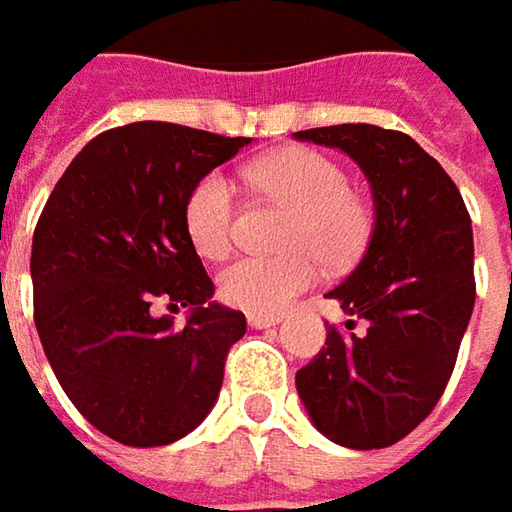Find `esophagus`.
Listing matches in <instances>:
<instances>
[{"mask_svg": "<svg viewBox=\"0 0 512 512\" xmlns=\"http://www.w3.org/2000/svg\"><path fill=\"white\" fill-rule=\"evenodd\" d=\"M279 322L276 313H247V325L250 327H273Z\"/></svg>", "mask_w": 512, "mask_h": 512, "instance_id": "obj_1", "label": "esophagus"}]
</instances>
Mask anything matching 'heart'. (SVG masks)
<instances>
[{
    "label": "heart",
    "instance_id": "1",
    "mask_svg": "<svg viewBox=\"0 0 512 512\" xmlns=\"http://www.w3.org/2000/svg\"><path fill=\"white\" fill-rule=\"evenodd\" d=\"M256 193L293 213L285 230L282 259L245 256L219 276V296L247 313H279L319 276V259L330 267L350 265L367 242L370 213L347 187L344 170L310 148L270 150L245 168ZM236 193L222 173L210 170L190 187L185 227L205 259H222L233 245Z\"/></svg>",
    "mask_w": 512,
    "mask_h": 512
}]
</instances>
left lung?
<instances>
[{"mask_svg": "<svg viewBox=\"0 0 512 512\" xmlns=\"http://www.w3.org/2000/svg\"><path fill=\"white\" fill-rule=\"evenodd\" d=\"M296 139L344 150L376 207L362 262L327 293L350 316L348 330L327 327L296 390L330 442L390 447L430 416L456 367L476 302L470 213L456 182L402 130L330 125Z\"/></svg>", "mask_w": 512, "mask_h": 512, "instance_id": "8db88e82", "label": "left lung"}]
</instances>
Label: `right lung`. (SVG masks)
<instances>
[{
  "label": "right lung",
  "instance_id": "1",
  "mask_svg": "<svg viewBox=\"0 0 512 512\" xmlns=\"http://www.w3.org/2000/svg\"><path fill=\"white\" fill-rule=\"evenodd\" d=\"M245 145L173 122L110 128L70 162L36 222L33 322L68 399L113 442H176L219 396L247 322L210 302L185 199ZM156 301L194 313L176 328Z\"/></svg>",
  "mask_w": 512,
  "mask_h": 512
}]
</instances>
